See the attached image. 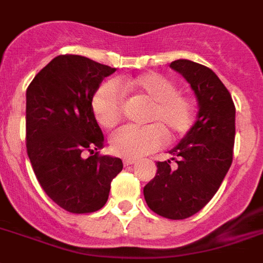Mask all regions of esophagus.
<instances>
[{
	"mask_svg": "<svg viewBox=\"0 0 263 263\" xmlns=\"http://www.w3.org/2000/svg\"><path fill=\"white\" fill-rule=\"evenodd\" d=\"M123 163H124V165H132V164H135L136 163V160H134V159H124L123 160Z\"/></svg>",
	"mask_w": 263,
	"mask_h": 263,
	"instance_id": "34e87169",
	"label": "esophagus"
}]
</instances>
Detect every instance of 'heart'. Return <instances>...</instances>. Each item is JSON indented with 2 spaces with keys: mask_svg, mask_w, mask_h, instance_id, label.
Returning <instances> with one entry per match:
<instances>
[{
  "mask_svg": "<svg viewBox=\"0 0 263 263\" xmlns=\"http://www.w3.org/2000/svg\"><path fill=\"white\" fill-rule=\"evenodd\" d=\"M119 88L135 97L149 102L145 122L154 123L147 127H123L109 139L114 154L128 159H139L155 152L168 139L185 134L193 119V103L185 93L179 92L170 78L157 72H145L129 79L106 82L95 91L91 109L98 124L112 128L123 115V98Z\"/></svg>",
  "mask_w": 263,
  "mask_h": 263,
  "instance_id": "1",
  "label": "heart"
}]
</instances>
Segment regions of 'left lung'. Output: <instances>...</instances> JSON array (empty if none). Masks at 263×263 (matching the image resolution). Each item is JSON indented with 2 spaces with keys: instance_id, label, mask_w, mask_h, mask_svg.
<instances>
[{
  "instance_id": "8db88e82",
  "label": "left lung",
  "mask_w": 263,
  "mask_h": 263,
  "mask_svg": "<svg viewBox=\"0 0 263 263\" xmlns=\"http://www.w3.org/2000/svg\"><path fill=\"white\" fill-rule=\"evenodd\" d=\"M171 68L191 84L198 102L197 120L175 148L177 163L157 161V172L144 186L151 211L170 220H184L212 200L233 160L236 107L216 72L188 59H177Z\"/></svg>"
}]
</instances>
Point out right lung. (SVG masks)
<instances>
[{"instance_id": "right-lung-1", "label": "right lung", "mask_w": 263, "mask_h": 263, "mask_svg": "<svg viewBox=\"0 0 263 263\" xmlns=\"http://www.w3.org/2000/svg\"><path fill=\"white\" fill-rule=\"evenodd\" d=\"M114 72L86 57L58 55L27 87V155L43 191L70 213L103 208L123 170L119 157L98 155L104 138L91 109L95 91Z\"/></svg>"}]
</instances>
